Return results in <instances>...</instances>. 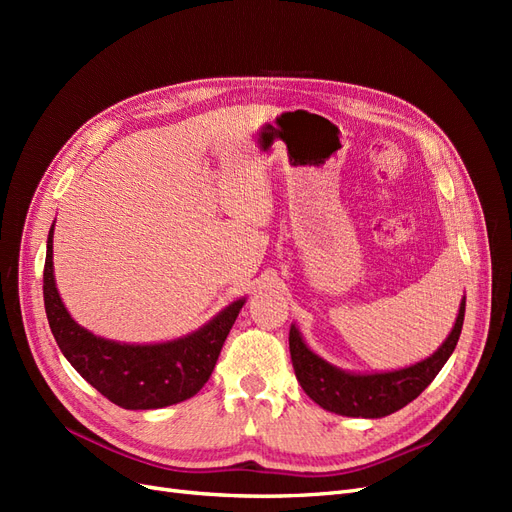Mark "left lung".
I'll use <instances>...</instances> for the list:
<instances>
[{
	"mask_svg": "<svg viewBox=\"0 0 512 512\" xmlns=\"http://www.w3.org/2000/svg\"><path fill=\"white\" fill-rule=\"evenodd\" d=\"M463 314H466V299L461 301L451 335L446 337V342L429 359L406 369L365 376L348 374V371H342L329 365L327 361H322L320 356H316L303 344L297 327H290L288 342L294 374H297L303 391L324 410L342 416L363 418H380L393 414L408 406L438 376V371L444 367L448 356L453 354L459 342Z\"/></svg>",
	"mask_w": 512,
	"mask_h": 512,
	"instance_id": "left-lung-1",
	"label": "left lung"
}]
</instances>
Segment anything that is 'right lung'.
<instances>
[{"label": "right lung", "mask_w": 512, "mask_h": 512, "mask_svg": "<svg viewBox=\"0 0 512 512\" xmlns=\"http://www.w3.org/2000/svg\"><path fill=\"white\" fill-rule=\"evenodd\" d=\"M44 309L59 350L108 401L126 410L179 404L203 389L245 299L230 303L203 329L166 344L108 342L76 324L59 299L53 275V226L46 241Z\"/></svg>", "instance_id": "right-lung-1"}]
</instances>
